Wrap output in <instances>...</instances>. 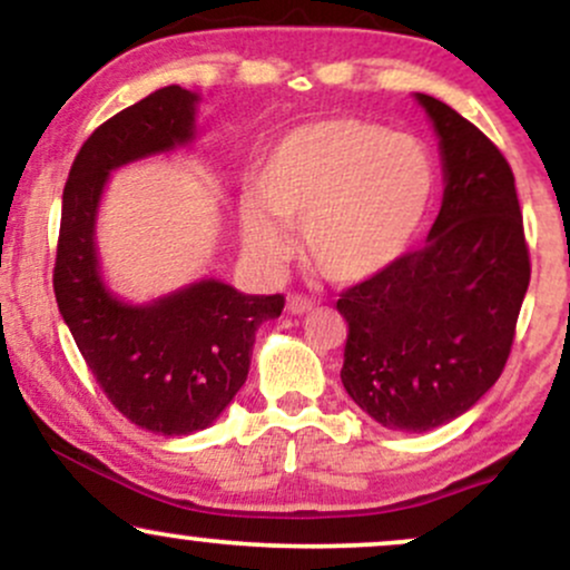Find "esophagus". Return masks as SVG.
I'll return each mask as SVG.
<instances>
[{"label": "esophagus", "mask_w": 570, "mask_h": 570, "mask_svg": "<svg viewBox=\"0 0 570 570\" xmlns=\"http://www.w3.org/2000/svg\"><path fill=\"white\" fill-rule=\"evenodd\" d=\"M313 299L305 297V294H289V299H286V311L294 313V316H303V313L313 311Z\"/></svg>", "instance_id": "34e87169"}]
</instances>
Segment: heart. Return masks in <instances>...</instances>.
Returning <instances> with one entry per match:
<instances>
[{
    "mask_svg": "<svg viewBox=\"0 0 570 570\" xmlns=\"http://www.w3.org/2000/svg\"><path fill=\"white\" fill-rule=\"evenodd\" d=\"M257 198L238 208L257 257L286 254L281 222L303 225L307 263L337 284H358L407 252L434 198V166L412 136L330 117L273 144L257 171Z\"/></svg>",
    "mask_w": 570,
    "mask_h": 570,
    "instance_id": "obj_1",
    "label": "heart"
}]
</instances>
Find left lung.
Returning a JSON list of instances; mask_svg holds the SVG:
<instances>
[{
	"mask_svg": "<svg viewBox=\"0 0 570 570\" xmlns=\"http://www.w3.org/2000/svg\"><path fill=\"white\" fill-rule=\"evenodd\" d=\"M440 136L444 198L426 244L340 294V377L385 429L421 431L474 407L499 381L531 281L514 174L440 98L417 94Z\"/></svg>",
	"mask_w": 570,
	"mask_h": 570,
	"instance_id": "8db88e82",
	"label": "left lung"
}]
</instances>
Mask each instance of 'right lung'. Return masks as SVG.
Wrapping results in <instances>:
<instances>
[{
    "mask_svg": "<svg viewBox=\"0 0 570 570\" xmlns=\"http://www.w3.org/2000/svg\"><path fill=\"white\" fill-rule=\"evenodd\" d=\"M195 104L198 96L168 85L88 136L63 187L53 271L58 311L96 383L130 423L163 436L217 421L246 383L257 326L284 311V294H244L214 278L149 305L104 286L96 212L107 176L193 139Z\"/></svg>",
    "mask_w": 570,
    "mask_h": 570,
    "instance_id": "1",
    "label": "right lung"
}]
</instances>
